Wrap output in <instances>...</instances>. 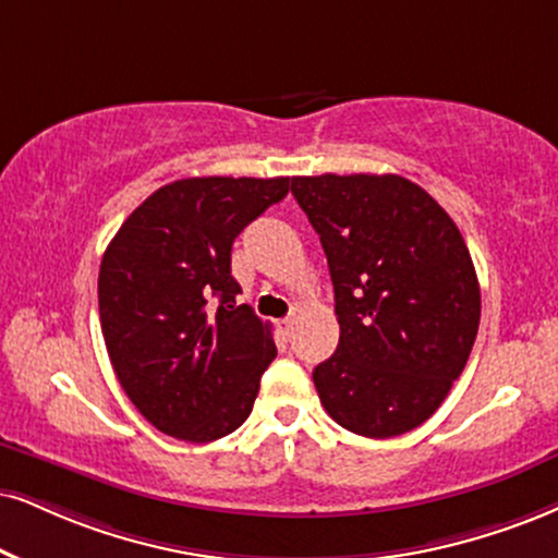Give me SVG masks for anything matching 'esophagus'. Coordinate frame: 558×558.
Here are the masks:
<instances>
[{
  "label": "esophagus",
  "instance_id": "esophagus-1",
  "mask_svg": "<svg viewBox=\"0 0 558 558\" xmlns=\"http://www.w3.org/2000/svg\"><path fill=\"white\" fill-rule=\"evenodd\" d=\"M279 326H281V333H284V336H292V328H294V318H284V320H281V323H279Z\"/></svg>",
  "mask_w": 558,
  "mask_h": 558
}]
</instances>
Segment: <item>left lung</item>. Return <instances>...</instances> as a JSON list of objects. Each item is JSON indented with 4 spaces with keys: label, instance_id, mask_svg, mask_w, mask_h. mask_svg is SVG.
Masks as SVG:
<instances>
[{
    "label": "left lung",
    "instance_id": "left-lung-1",
    "mask_svg": "<svg viewBox=\"0 0 558 558\" xmlns=\"http://www.w3.org/2000/svg\"><path fill=\"white\" fill-rule=\"evenodd\" d=\"M326 251L339 347L313 369L323 409L354 435L424 424L463 373L481 320L465 240L422 185L401 175H298Z\"/></svg>",
    "mask_w": 558,
    "mask_h": 558
}]
</instances>
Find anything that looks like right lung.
I'll return each mask as SVG.
<instances>
[{"instance_id":"right-lung-1","label":"right lung","mask_w":558,"mask_h":558,"mask_svg":"<svg viewBox=\"0 0 558 558\" xmlns=\"http://www.w3.org/2000/svg\"><path fill=\"white\" fill-rule=\"evenodd\" d=\"M290 178H183L129 215L100 260L108 356L140 414L165 435L211 442L251 416L277 356L271 326L238 305L232 243Z\"/></svg>"}]
</instances>
